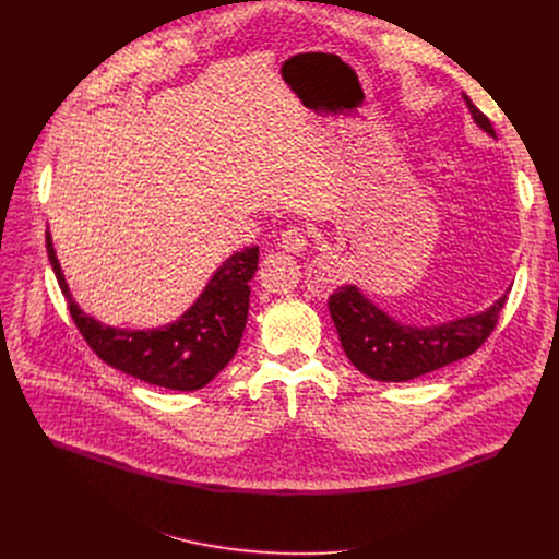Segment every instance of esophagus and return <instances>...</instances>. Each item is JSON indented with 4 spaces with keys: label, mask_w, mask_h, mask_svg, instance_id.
I'll return each instance as SVG.
<instances>
[{
    "label": "esophagus",
    "mask_w": 559,
    "mask_h": 559,
    "mask_svg": "<svg viewBox=\"0 0 559 559\" xmlns=\"http://www.w3.org/2000/svg\"><path fill=\"white\" fill-rule=\"evenodd\" d=\"M281 250L285 252H292V254H300L307 250V234L305 229L300 227H287L283 234H281Z\"/></svg>",
    "instance_id": "esophagus-1"
}]
</instances>
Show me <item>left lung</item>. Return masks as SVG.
I'll use <instances>...</instances> for the list:
<instances>
[{
  "label": "left lung",
  "mask_w": 559,
  "mask_h": 559,
  "mask_svg": "<svg viewBox=\"0 0 559 559\" xmlns=\"http://www.w3.org/2000/svg\"><path fill=\"white\" fill-rule=\"evenodd\" d=\"M462 97L473 121L493 136L496 130L489 117L477 110L466 95ZM504 300L507 294L480 313L431 328L395 321L356 285L338 287L328 305L341 345L358 371L380 382H407L480 349L498 325Z\"/></svg>",
  "instance_id": "obj_1"
}]
</instances>
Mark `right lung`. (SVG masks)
<instances>
[{"mask_svg": "<svg viewBox=\"0 0 559 559\" xmlns=\"http://www.w3.org/2000/svg\"><path fill=\"white\" fill-rule=\"evenodd\" d=\"M46 250L76 330L110 367L156 386L194 391L234 358L248 323L259 248L231 254L179 321L156 330H119L84 313L68 289L50 231H46Z\"/></svg>", "mask_w": 559, "mask_h": 559, "instance_id": "right-lung-1", "label": "right lung"}]
</instances>
